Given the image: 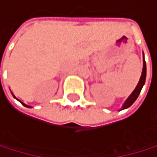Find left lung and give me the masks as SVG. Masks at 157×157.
<instances>
[{
	"label": "left lung",
	"instance_id": "obj_1",
	"mask_svg": "<svg viewBox=\"0 0 157 157\" xmlns=\"http://www.w3.org/2000/svg\"><path fill=\"white\" fill-rule=\"evenodd\" d=\"M145 80H146V62L144 60V55H143V68H142V72H141L140 79V81H138L136 88L134 89V91L130 94V96L126 99V101H124V104L122 105V107H121V110L128 108L134 104L135 101L137 99L138 95H140V93L141 91V89H142V87H143V86L145 84Z\"/></svg>",
	"mask_w": 157,
	"mask_h": 157
}]
</instances>
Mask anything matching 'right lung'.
Here are the masks:
<instances>
[{"label": "right lung", "mask_w": 157, "mask_h": 157, "mask_svg": "<svg viewBox=\"0 0 157 157\" xmlns=\"http://www.w3.org/2000/svg\"><path fill=\"white\" fill-rule=\"evenodd\" d=\"M12 95L14 96V98H16V97H15V95H14L13 93H12ZM16 99H17V98H16ZM17 101H19V100H17ZM21 105H24L25 107H28V108H31V107H32V106H30V105H25L24 102H22V101H21Z\"/></svg>", "instance_id": "right-lung-1"}]
</instances>
